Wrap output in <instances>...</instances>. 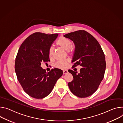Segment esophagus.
<instances>
[{
	"label": "esophagus",
	"instance_id": "34e87169",
	"mask_svg": "<svg viewBox=\"0 0 123 123\" xmlns=\"http://www.w3.org/2000/svg\"><path fill=\"white\" fill-rule=\"evenodd\" d=\"M68 73V71L67 70H63V74H67Z\"/></svg>",
	"mask_w": 123,
	"mask_h": 123
}]
</instances>
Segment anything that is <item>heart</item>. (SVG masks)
I'll return each mask as SVG.
<instances>
[{
    "label": "heart",
    "instance_id": "1",
    "mask_svg": "<svg viewBox=\"0 0 123 123\" xmlns=\"http://www.w3.org/2000/svg\"><path fill=\"white\" fill-rule=\"evenodd\" d=\"M56 44L60 47L63 49L67 52L73 50V47L72 46V42L70 39L66 37H61L59 38L56 42ZM54 53V49L53 47H50L49 49L48 54L50 58H52ZM68 61L65 60L62 61H59L56 63V66L61 68H64L67 66Z\"/></svg>",
    "mask_w": 123,
    "mask_h": 123
}]
</instances>
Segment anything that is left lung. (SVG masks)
Returning a JSON list of instances; mask_svg holds the SVG:
<instances>
[{
  "label": "left lung",
  "instance_id": "8db88e82",
  "mask_svg": "<svg viewBox=\"0 0 123 123\" xmlns=\"http://www.w3.org/2000/svg\"><path fill=\"white\" fill-rule=\"evenodd\" d=\"M64 37L75 44L72 67L82 66L80 73L68 70L73 77V80L68 84L69 88L77 97L90 96L97 90L104 77L106 62L103 51L96 38L86 31H77Z\"/></svg>",
  "mask_w": 123,
  "mask_h": 123
}]
</instances>
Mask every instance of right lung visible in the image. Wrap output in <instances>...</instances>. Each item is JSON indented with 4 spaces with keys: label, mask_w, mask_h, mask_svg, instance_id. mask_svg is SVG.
Wrapping results in <instances>:
<instances>
[{
    "label": "right lung",
    "mask_w": 123,
    "mask_h": 123,
    "mask_svg": "<svg viewBox=\"0 0 123 123\" xmlns=\"http://www.w3.org/2000/svg\"><path fill=\"white\" fill-rule=\"evenodd\" d=\"M58 34L48 35L35 33L27 37L20 46L15 61V71L24 91L36 99H43L51 92L62 70L52 69L50 72L40 66L49 60L48 51Z\"/></svg>",
    "instance_id": "add662e5"
}]
</instances>
